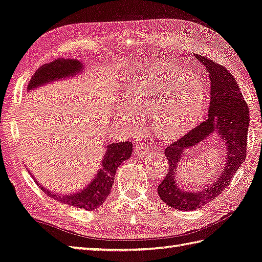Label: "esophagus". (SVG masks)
Wrapping results in <instances>:
<instances>
[{
    "instance_id": "obj_1",
    "label": "esophagus",
    "mask_w": 262,
    "mask_h": 262,
    "mask_svg": "<svg viewBox=\"0 0 262 262\" xmlns=\"http://www.w3.org/2000/svg\"><path fill=\"white\" fill-rule=\"evenodd\" d=\"M135 150H136V153H137L138 155H142V156H146V155L150 154L149 146H148L147 144H146V143H143V142L136 146Z\"/></svg>"
}]
</instances>
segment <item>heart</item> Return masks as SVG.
<instances>
[{"label": "heart", "mask_w": 262, "mask_h": 262, "mask_svg": "<svg viewBox=\"0 0 262 262\" xmlns=\"http://www.w3.org/2000/svg\"><path fill=\"white\" fill-rule=\"evenodd\" d=\"M127 105L119 116L132 128L141 129V116L150 115L155 135L175 141L196 123L205 103V88L201 78L165 61L151 64L134 75L127 83Z\"/></svg>", "instance_id": "b5f03b06"}]
</instances>
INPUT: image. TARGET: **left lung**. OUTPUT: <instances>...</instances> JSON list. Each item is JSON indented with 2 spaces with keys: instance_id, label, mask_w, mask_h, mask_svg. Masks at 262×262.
I'll return each instance as SVG.
<instances>
[{
  "instance_id": "1",
  "label": "left lung",
  "mask_w": 262,
  "mask_h": 262,
  "mask_svg": "<svg viewBox=\"0 0 262 262\" xmlns=\"http://www.w3.org/2000/svg\"><path fill=\"white\" fill-rule=\"evenodd\" d=\"M193 56L209 72V117L164 150L169 171L157 188L164 203L182 211L196 210L211 202L230 184L232 176L246 160L249 128V108L233 76L223 66L201 54L193 53ZM213 133L217 134L226 147L227 157L221 176L210 187L200 191L182 190L176 178L181 159L188 148L195 147Z\"/></svg>"
}]
</instances>
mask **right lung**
Listing matches in <instances>:
<instances>
[{
    "label": "right lung",
    "instance_id": "right-lung-1",
    "mask_svg": "<svg viewBox=\"0 0 262 262\" xmlns=\"http://www.w3.org/2000/svg\"><path fill=\"white\" fill-rule=\"evenodd\" d=\"M83 70V63L77 59H57L53 62L42 66L40 69H38L28 84V91H31L48 83L63 80V79L75 78L76 76L82 74ZM133 147L134 146L130 142H119L106 145L103 147L105 153H103L101 160V166L97 171L94 179L83 188H80L74 193L60 194L48 190V187H45L39 183V181L31 174L29 168L27 169L30 175H32L35 183L48 196L61 203L75 206V208L93 211L98 209L108 198L109 193L112 191L117 168L121 163L130 159Z\"/></svg>",
    "mask_w": 262,
    "mask_h": 262
}]
</instances>
